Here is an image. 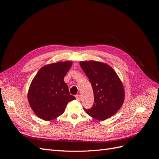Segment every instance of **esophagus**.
<instances>
[{
    "label": "esophagus",
    "mask_w": 159,
    "mask_h": 159,
    "mask_svg": "<svg viewBox=\"0 0 159 159\" xmlns=\"http://www.w3.org/2000/svg\"><path fill=\"white\" fill-rule=\"evenodd\" d=\"M75 98H76V99L78 100V101H80L81 100V96H80V95H75Z\"/></svg>",
    "instance_id": "obj_1"
}]
</instances>
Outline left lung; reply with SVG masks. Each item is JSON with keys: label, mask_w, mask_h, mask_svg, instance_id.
I'll return each mask as SVG.
<instances>
[{"label": "left lung", "mask_w": 159, "mask_h": 159, "mask_svg": "<svg viewBox=\"0 0 159 159\" xmlns=\"http://www.w3.org/2000/svg\"><path fill=\"white\" fill-rule=\"evenodd\" d=\"M81 68L92 86L94 104L84 108L89 115L98 120L112 116L121 108L124 102L123 85L112 68L102 62H80Z\"/></svg>", "instance_id": "8db88e82"}]
</instances>
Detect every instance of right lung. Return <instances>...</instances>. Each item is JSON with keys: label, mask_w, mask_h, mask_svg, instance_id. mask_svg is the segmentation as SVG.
Returning a JSON list of instances; mask_svg holds the SVG:
<instances>
[{"label": "right lung", "mask_w": 159, "mask_h": 159, "mask_svg": "<svg viewBox=\"0 0 159 159\" xmlns=\"http://www.w3.org/2000/svg\"><path fill=\"white\" fill-rule=\"evenodd\" d=\"M71 62H57L38 71L30 84L28 99L33 111L45 121L54 119L64 112L68 102L75 99L70 94L64 78Z\"/></svg>", "instance_id": "1"}]
</instances>
